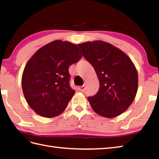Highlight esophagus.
Here are the masks:
<instances>
[{"label":"esophagus","mask_w":159,"mask_h":159,"mask_svg":"<svg viewBox=\"0 0 159 159\" xmlns=\"http://www.w3.org/2000/svg\"><path fill=\"white\" fill-rule=\"evenodd\" d=\"M79 90L80 91H84V90H85V86L83 85V86L79 87Z\"/></svg>","instance_id":"obj_1"}]
</instances>
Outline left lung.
Masks as SVG:
<instances>
[{
	"label": "left lung",
	"mask_w": 159,
	"mask_h": 159,
	"mask_svg": "<svg viewBox=\"0 0 159 159\" xmlns=\"http://www.w3.org/2000/svg\"><path fill=\"white\" fill-rule=\"evenodd\" d=\"M78 46L93 67L99 82L98 93L88 97L91 108L104 117L120 115L137 93L138 76L134 64L124 52L108 43L97 40Z\"/></svg>",
	"instance_id": "obj_1"
}]
</instances>
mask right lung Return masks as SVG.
Listing matches in <instances>:
<instances>
[{
	"label": "right lung",
	"mask_w": 159,
	"mask_h": 159,
	"mask_svg": "<svg viewBox=\"0 0 159 159\" xmlns=\"http://www.w3.org/2000/svg\"><path fill=\"white\" fill-rule=\"evenodd\" d=\"M82 55L77 45L55 40L39 49L30 59L22 75L21 86L30 107L39 115L60 114L75 94L70 85V66Z\"/></svg>",
	"instance_id": "add662e5"
}]
</instances>
